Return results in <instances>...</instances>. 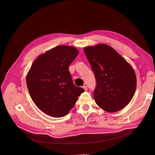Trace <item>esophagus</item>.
<instances>
[{
	"instance_id": "obj_1",
	"label": "esophagus",
	"mask_w": 155,
	"mask_h": 155,
	"mask_svg": "<svg viewBox=\"0 0 155 155\" xmlns=\"http://www.w3.org/2000/svg\"><path fill=\"white\" fill-rule=\"evenodd\" d=\"M83 88H84V90H85V91H87V89H88V88H87V87L86 85H84V86H83Z\"/></svg>"
}]
</instances>
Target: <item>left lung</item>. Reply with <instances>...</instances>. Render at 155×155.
<instances>
[{"label":"left lung","instance_id":"left-lung-1","mask_svg":"<svg viewBox=\"0 0 155 155\" xmlns=\"http://www.w3.org/2000/svg\"><path fill=\"white\" fill-rule=\"evenodd\" d=\"M96 80L94 99L109 112L120 110L131 101L136 87L135 72L125 59L109 45L84 48Z\"/></svg>","mask_w":155,"mask_h":155}]
</instances>
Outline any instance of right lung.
<instances>
[{
    "label": "right lung",
    "mask_w": 155,
    "mask_h": 155,
    "mask_svg": "<svg viewBox=\"0 0 155 155\" xmlns=\"http://www.w3.org/2000/svg\"><path fill=\"white\" fill-rule=\"evenodd\" d=\"M78 54L75 48L58 46L38 57L28 73L26 83L31 99L49 116H66L85 92L73 84L68 70Z\"/></svg>",
    "instance_id": "right-lung-1"
}]
</instances>
